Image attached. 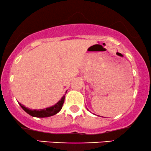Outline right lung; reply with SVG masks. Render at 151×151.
<instances>
[{
    "label": "right lung",
    "mask_w": 151,
    "mask_h": 151,
    "mask_svg": "<svg viewBox=\"0 0 151 151\" xmlns=\"http://www.w3.org/2000/svg\"><path fill=\"white\" fill-rule=\"evenodd\" d=\"M65 97V96H63V98H62L55 105H54L53 106L50 107V108H47L46 109H41V110H32V109L27 108L26 107H24L23 105H22L20 103H19V105L21 106V108H22L27 113H28L29 115L32 116V117H48L55 115L58 112L60 111L62 108H63V103H64Z\"/></svg>",
    "instance_id": "1"
}]
</instances>
